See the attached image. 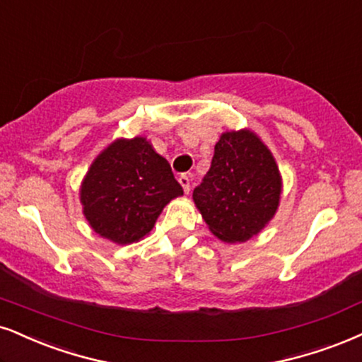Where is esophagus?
<instances>
[{
    "label": "esophagus",
    "mask_w": 362,
    "mask_h": 362,
    "mask_svg": "<svg viewBox=\"0 0 362 362\" xmlns=\"http://www.w3.org/2000/svg\"><path fill=\"white\" fill-rule=\"evenodd\" d=\"M180 185L182 186V189H185V193L188 194L189 193V177L186 176V174H181L180 176Z\"/></svg>",
    "instance_id": "obj_1"
}]
</instances>
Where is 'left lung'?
Masks as SVG:
<instances>
[{"label":"left lung","instance_id":"1","mask_svg":"<svg viewBox=\"0 0 362 362\" xmlns=\"http://www.w3.org/2000/svg\"><path fill=\"white\" fill-rule=\"evenodd\" d=\"M280 193L282 177L269 147L242 129L221 134L193 199L213 235L225 243H242L274 218Z\"/></svg>","mask_w":362,"mask_h":362}]
</instances>
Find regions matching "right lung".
Masks as SVG:
<instances>
[{"label":"right lung","instance_id":"right-lung-1","mask_svg":"<svg viewBox=\"0 0 362 362\" xmlns=\"http://www.w3.org/2000/svg\"><path fill=\"white\" fill-rule=\"evenodd\" d=\"M182 194L171 166L146 137L117 139L83 177L80 203L95 233L119 245L139 242L163 208Z\"/></svg>","mask_w":362,"mask_h":362}]
</instances>
